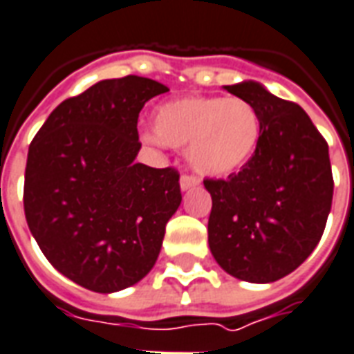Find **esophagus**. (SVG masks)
Returning a JSON list of instances; mask_svg holds the SVG:
<instances>
[{
    "mask_svg": "<svg viewBox=\"0 0 354 354\" xmlns=\"http://www.w3.org/2000/svg\"><path fill=\"white\" fill-rule=\"evenodd\" d=\"M200 185V179H196L192 175H183L180 177V190H190Z\"/></svg>",
    "mask_w": 354,
    "mask_h": 354,
    "instance_id": "1",
    "label": "esophagus"
}]
</instances>
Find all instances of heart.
Here are the masks:
<instances>
[{
    "instance_id": "b5f03b06",
    "label": "heart",
    "mask_w": 354,
    "mask_h": 354,
    "mask_svg": "<svg viewBox=\"0 0 354 354\" xmlns=\"http://www.w3.org/2000/svg\"><path fill=\"white\" fill-rule=\"evenodd\" d=\"M154 133L147 139L174 149L187 147V162L196 174L228 177L254 156L262 122L247 100L192 95L158 105Z\"/></svg>"
}]
</instances>
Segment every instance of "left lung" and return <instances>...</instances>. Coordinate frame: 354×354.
Instances as JSON below:
<instances>
[{"label": "left lung", "instance_id": "8db88e82", "mask_svg": "<svg viewBox=\"0 0 354 354\" xmlns=\"http://www.w3.org/2000/svg\"><path fill=\"white\" fill-rule=\"evenodd\" d=\"M224 88L254 105L262 138L239 174L203 180L213 200L209 249L232 277L273 283L321 241L334 194L328 145L300 105L260 82Z\"/></svg>", "mask_w": 354, "mask_h": 354}]
</instances>
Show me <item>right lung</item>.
<instances>
[{
  "instance_id": "obj_1",
  "label": "right lung",
  "mask_w": 354,
  "mask_h": 354,
  "mask_svg": "<svg viewBox=\"0 0 354 354\" xmlns=\"http://www.w3.org/2000/svg\"><path fill=\"white\" fill-rule=\"evenodd\" d=\"M162 82L105 79L62 102L33 138L24 177L28 226L68 279L109 294L151 272L180 205L174 167L133 162L138 118Z\"/></svg>"
}]
</instances>
